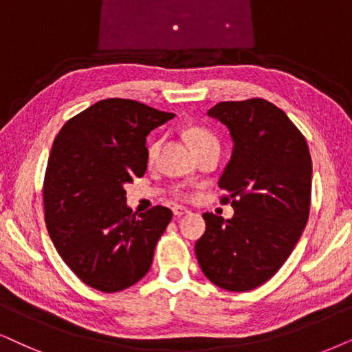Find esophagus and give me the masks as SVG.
<instances>
[{
	"label": "esophagus",
	"instance_id": "34e87169",
	"mask_svg": "<svg viewBox=\"0 0 352 352\" xmlns=\"http://www.w3.org/2000/svg\"><path fill=\"white\" fill-rule=\"evenodd\" d=\"M172 211H173V216L175 217H180V216H185V214H188V209L186 208H184V206H173L172 208Z\"/></svg>",
	"mask_w": 352,
	"mask_h": 352
}]
</instances>
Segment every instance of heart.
I'll return each instance as SVG.
<instances>
[{
    "label": "heart",
    "mask_w": 352,
    "mask_h": 352,
    "mask_svg": "<svg viewBox=\"0 0 352 352\" xmlns=\"http://www.w3.org/2000/svg\"><path fill=\"white\" fill-rule=\"evenodd\" d=\"M185 136H186V140H188V143L191 144V148H193L195 151L201 149L208 144L217 143V138L212 135L211 131L206 130V128H201V126L186 128ZM159 149H161V141L159 140L154 141V143L149 146V149H148V162L149 164H153L155 161V157H157V154H159ZM179 197L184 199H188L190 195L182 191V193H179Z\"/></svg>",
    "instance_id": "b5f03b06"
}]
</instances>
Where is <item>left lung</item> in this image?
Segmentation results:
<instances>
[{
  "label": "left lung",
  "mask_w": 352,
  "mask_h": 352,
  "mask_svg": "<svg viewBox=\"0 0 352 352\" xmlns=\"http://www.w3.org/2000/svg\"><path fill=\"white\" fill-rule=\"evenodd\" d=\"M209 117L229 128L232 157L222 172L221 203L232 219L204 212L195 243L199 268L226 291H252L278 273L309 221L312 159L299 128L265 99L219 102Z\"/></svg>",
  "instance_id": "8db88e82"
}]
</instances>
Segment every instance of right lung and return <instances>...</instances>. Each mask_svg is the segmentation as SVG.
<instances>
[{"label": "right lung", "instance_id": "obj_1", "mask_svg": "<svg viewBox=\"0 0 352 352\" xmlns=\"http://www.w3.org/2000/svg\"><path fill=\"white\" fill-rule=\"evenodd\" d=\"M175 117L130 99H105L63 124L43 179L47 230L89 287L118 292L144 278L172 211L136 214L124 184L148 167L146 136Z\"/></svg>", "mask_w": 352, "mask_h": 352}]
</instances>
